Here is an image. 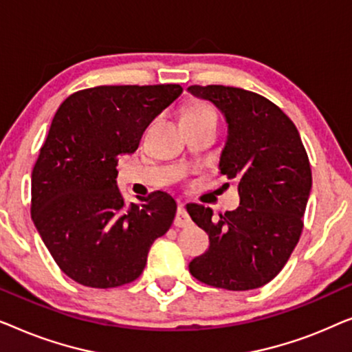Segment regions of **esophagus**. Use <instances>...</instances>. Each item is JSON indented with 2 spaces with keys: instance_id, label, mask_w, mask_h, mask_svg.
I'll list each match as a JSON object with an SVG mask.
<instances>
[{
  "instance_id": "obj_1",
  "label": "esophagus",
  "mask_w": 352,
  "mask_h": 352,
  "mask_svg": "<svg viewBox=\"0 0 352 352\" xmlns=\"http://www.w3.org/2000/svg\"><path fill=\"white\" fill-rule=\"evenodd\" d=\"M190 223H192L190 216L187 214L184 205L177 206L176 218H175V226H176V228H187V226H190Z\"/></svg>"
}]
</instances>
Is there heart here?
Segmentation results:
<instances>
[{
	"mask_svg": "<svg viewBox=\"0 0 352 352\" xmlns=\"http://www.w3.org/2000/svg\"><path fill=\"white\" fill-rule=\"evenodd\" d=\"M199 118H216L214 110L205 102H194L182 113V120H199Z\"/></svg>",
	"mask_w": 352,
	"mask_h": 352,
	"instance_id": "heart-1",
	"label": "heart"
}]
</instances>
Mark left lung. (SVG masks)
Wrapping results in <instances>:
<instances>
[{"label":"left lung","mask_w":352,"mask_h":352,"mask_svg":"<svg viewBox=\"0 0 352 352\" xmlns=\"http://www.w3.org/2000/svg\"><path fill=\"white\" fill-rule=\"evenodd\" d=\"M189 93L224 115L228 142L219 171L240 195L237 208L219 218L204 205H187L192 221L210 239L208 250L192 259L189 271L210 287L259 288L282 271L302 232L312 187L306 148L295 123L263 96L223 85H194Z\"/></svg>","instance_id":"left-lung-1"}]
</instances>
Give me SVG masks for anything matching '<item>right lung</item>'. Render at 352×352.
I'll list each match as a JSON object with an SVG mask.
<instances>
[{
	"instance_id": "right-lung-1",
	"label": "right lung",
	"mask_w": 352,
	"mask_h": 352,
	"mask_svg": "<svg viewBox=\"0 0 352 352\" xmlns=\"http://www.w3.org/2000/svg\"><path fill=\"white\" fill-rule=\"evenodd\" d=\"M181 93L179 85L96 86L57 109L33 166L32 219L72 280L93 288L136 280L171 228L176 201L166 192L124 206L117 163Z\"/></svg>"
}]
</instances>
